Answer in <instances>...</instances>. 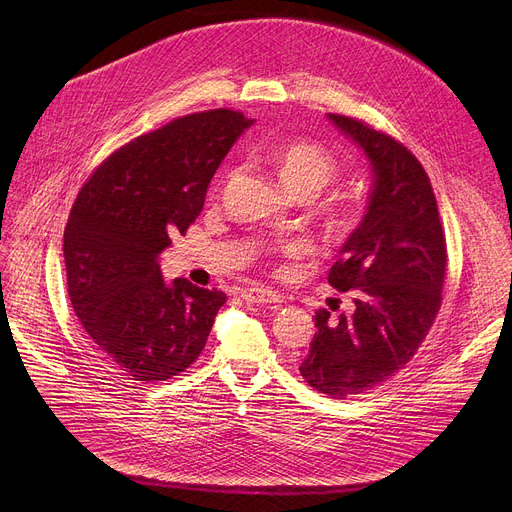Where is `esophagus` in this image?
Wrapping results in <instances>:
<instances>
[{
	"label": "esophagus",
	"mask_w": 512,
	"mask_h": 512,
	"mask_svg": "<svg viewBox=\"0 0 512 512\" xmlns=\"http://www.w3.org/2000/svg\"><path fill=\"white\" fill-rule=\"evenodd\" d=\"M241 298H243L247 304H257V306H279V304L285 302L283 296L275 294V291H271V289H261V287L243 291Z\"/></svg>",
	"instance_id": "1"
}]
</instances>
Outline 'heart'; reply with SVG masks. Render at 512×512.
<instances>
[{
	"instance_id": "1",
	"label": "heart",
	"mask_w": 512,
	"mask_h": 512,
	"mask_svg": "<svg viewBox=\"0 0 512 512\" xmlns=\"http://www.w3.org/2000/svg\"><path fill=\"white\" fill-rule=\"evenodd\" d=\"M263 158L289 194L310 192L316 196L338 176L336 158L314 141H287L265 150ZM285 251L296 255L304 251V245L294 241Z\"/></svg>"
}]
</instances>
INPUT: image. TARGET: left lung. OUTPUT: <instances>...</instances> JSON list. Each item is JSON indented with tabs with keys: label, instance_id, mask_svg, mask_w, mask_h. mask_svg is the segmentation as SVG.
I'll list each match as a JSON object with an SVG mask.
<instances>
[{
	"label": "left lung",
	"instance_id": "1",
	"mask_svg": "<svg viewBox=\"0 0 512 512\" xmlns=\"http://www.w3.org/2000/svg\"><path fill=\"white\" fill-rule=\"evenodd\" d=\"M369 160L373 186L360 225L340 247L328 283L354 312L316 314L302 377L336 399L360 395L399 373L442 306L446 239L429 178L391 135L352 117L326 115Z\"/></svg>",
	"mask_w": 512,
	"mask_h": 512
}]
</instances>
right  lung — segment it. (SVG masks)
Masks as SVG:
<instances>
[{
  "label": "right lung",
  "instance_id": "1",
  "mask_svg": "<svg viewBox=\"0 0 512 512\" xmlns=\"http://www.w3.org/2000/svg\"><path fill=\"white\" fill-rule=\"evenodd\" d=\"M253 125L239 111L174 119L111 154L64 229L68 296L97 350L133 381H166L202 352L227 296L166 281L160 253L196 221L214 172Z\"/></svg>",
  "mask_w": 512,
  "mask_h": 512
}]
</instances>
